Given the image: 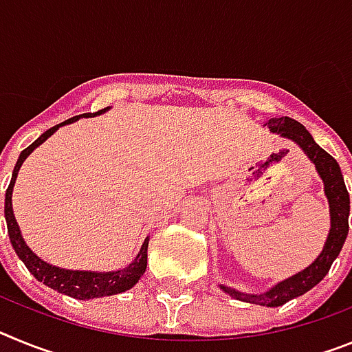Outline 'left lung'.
<instances>
[{"label": "left lung", "mask_w": 352, "mask_h": 352, "mask_svg": "<svg viewBox=\"0 0 352 352\" xmlns=\"http://www.w3.org/2000/svg\"><path fill=\"white\" fill-rule=\"evenodd\" d=\"M268 126L272 132L280 133L282 138H287L296 142L303 149L307 157L314 162L317 173L324 182V194L329 203V214H331V229H329L328 239L322 248L321 256L317 257L309 268L303 272L292 275L287 280L276 284L275 287L270 289L268 292L263 294H245L236 289L220 285L229 296L236 298L239 301H247V303L263 305V307H280L294 298L301 296L307 291L317 285L329 272L333 261L340 254L344 241L349 232V192L344 183L340 166L329 153H326L321 146L314 141L310 132L301 125L300 121L292 120L289 116L272 118L268 121Z\"/></svg>", "instance_id": "8db88e82"}]
</instances>
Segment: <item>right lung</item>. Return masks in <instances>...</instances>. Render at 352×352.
Returning a JSON list of instances; mask_svg holds the SVG:
<instances>
[{
    "mask_svg": "<svg viewBox=\"0 0 352 352\" xmlns=\"http://www.w3.org/2000/svg\"><path fill=\"white\" fill-rule=\"evenodd\" d=\"M105 113V109L98 111V113H93V116L96 114ZM80 116H91V113L80 114ZM80 116H74L70 120L63 121L60 125L52 126L47 132H43L38 139H36L33 144L28 146L26 149H23V153L19 155V160L14 167V174H12V182L6 188L5 195V219H6V229H8V236H10V243L14 247L15 254L19 256V259L26 264V268L30 270V273L35 276L38 282H43L47 287L54 289V291L61 292V294H67L70 298H76V300H91V298H102V296H111V294H118V292H125L130 287L138 284L139 278H141L142 273L146 272V264H148V239L142 243L141 252L138 254V257L132 261V263L126 266L125 270H118V272H109V273H93V272H72V270H61L51 266V264L43 263L40 257H36L33 252L28 248V245L24 243L21 231H19V226L15 222L14 210H12V190H14V183L17 178L19 167L23 166V162L26 160L28 155L33 151L38 144H42L47 138H51L56 130L60 129L61 125H67L72 121L79 120Z\"/></svg>",
    "mask_w": 352,
    "mask_h": 352,
    "instance_id": "add662e5",
    "label": "right lung"
}]
</instances>
